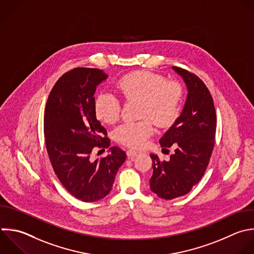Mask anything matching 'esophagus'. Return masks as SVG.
<instances>
[{
	"mask_svg": "<svg viewBox=\"0 0 254 254\" xmlns=\"http://www.w3.org/2000/svg\"><path fill=\"white\" fill-rule=\"evenodd\" d=\"M139 153H140L139 151H136V150L130 149V150H128V151H127V156H128L129 158H133V157L137 156Z\"/></svg>",
	"mask_w": 254,
	"mask_h": 254,
	"instance_id": "esophagus-1",
	"label": "esophagus"
}]
</instances>
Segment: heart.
Here are the masks:
<instances>
[{
    "label": "heart",
    "mask_w": 254,
    "mask_h": 254,
    "mask_svg": "<svg viewBox=\"0 0 254 254\" xmlns=\"http://www.w3.org/2000/svg\"><path fill=\"white\" fill-rule=\"evenodd\" d=\"M116 89L127 101L139 100V117H145L123 123L114 130L115 141L125 146H144L155 132L152 120L160 127H168L180 114L183 87L177 80H165L164 76L151 71H134L122 76L116 82ZM121 108L120 100L109 92L99 93L94 101L97 118L107 124L119 120Z\"/></svg>",
    "instance_id": "obj_1"
}]
</instances>
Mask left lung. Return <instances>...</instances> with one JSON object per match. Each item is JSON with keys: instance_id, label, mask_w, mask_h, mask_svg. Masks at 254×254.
<instances>
[{"instance_id": "1", "label": "left lung", "mask_w": 254, "mask_h": 254, "mask_svg": "<svg viewBox=\"0 0 254 254\" xmlns=\"http://www.w3.org/2000/svg\"><path fill=\"white\" fill-rule=\"evenodd\" d=\"M183 77L188 96L181 115L160 139L162 151L175 148L169 161L151 154L150 189L159 197L173 199L188 193L203 176L213 147L216 129L212 97L195 74L174 66Z\"/></svg>"}]
</instances>
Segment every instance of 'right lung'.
Wrapping results in <instances>:
<instances>
[{
    "label": "right lung",
    "instance_id": "right-lung-1",
    "mask_svg": "<svg viewBox=\"0 0 254 254\" xmlns=\"http://www.w3.org/2000/svg\"><path fill=\"white\" fill-rule=\"evenodd\" d=\"M98 68L76 67L53 87L45 110L47 151L56 175L76 198L91 202L105 197L126 154L114 146L100 160H91L95 149L109 148L106 129L96 118L94 93L107 78Z\"/></svg>",
    "mask_w": 254,
    "mask_h": 254
}]
</instances>
